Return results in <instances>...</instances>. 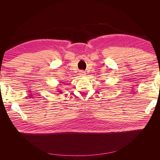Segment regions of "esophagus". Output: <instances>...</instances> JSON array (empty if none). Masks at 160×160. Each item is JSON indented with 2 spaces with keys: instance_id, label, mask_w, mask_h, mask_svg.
I'll use <instances>...</instances> for the list:
<instances>
[{
  "instance_id": "34e87169",
  "label": "esophagus",
  "mask_w": 160,
  "mask_h": 160,
  "mask_svg": "<svg viewBox=\"0 0 160 160\" xmlns=\"http://www.w3.org/2000/svg\"><path fill=\"white\" fill-rule=\"evenodd\" d=\"M85 72L84 71H80L79 72V75L80 76H85Z\"/></svg>"
}]
</instances>
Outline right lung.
I'll return each instance as SVG.
<instances>
[{
	"mask_svg": "<svg viewBox=\"0 0 160 160\" xmlns=\"http://www.w3.org/2000/svg\"><path fill=\"white\" fill-rule=\"evenodd\" d=\"M57 92H59V93L61 94V93H62V92H61V91H58Z\"/></svg>",
	"mask_w": 160,
	"mask_h": 160,
	"instance_id": "1",
	"label": "right lung"
}]
</instances>
